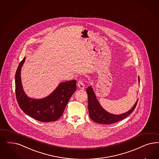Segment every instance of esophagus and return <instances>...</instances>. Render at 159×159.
I'll list each match as a JSON object with an SVG mask.
<instances>
[{
  "instance_id": "1",
  "label": "esophagus",
  "mask_w": 159,
  "mask_h": 159,
  "mask_svg": "<svg viewBox=\"0 0 159 159\" xmlns=\"http://www.w3.org/2000/svg\"><path fill=\"white\" fill-rule=\"evenodd\" d=\"M78 88H80V89H84V88H85V85H84V84L82 82V81L81 80H80V81H79L78 82Z\"/></svg>"
}]
</instances>
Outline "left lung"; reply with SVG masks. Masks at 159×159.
<instances>
[{
    "instance_id": "8db88e82",
    "label": "left lung",
    "mask_w": 159,
    "mask_h": 159,
    "mask_svg": "<svg viewBox=\"0 0 159 159\" xmlns=\"http://www.w3.org/2000/svg\"><path fill=\"white\" fill-rule=\"evenodd\" d=\"M138 81L139 85H140L139 76L138 77ZM87 92L88 98V111L89 117L93 122L100 124L109 125L122 120L132 113L138 101V99L133 107L129 110L128 112L120 115H115L108 112L102 107L98 101L96 95L91 85L87 88Z\"/></svg>"
}]
</instances>
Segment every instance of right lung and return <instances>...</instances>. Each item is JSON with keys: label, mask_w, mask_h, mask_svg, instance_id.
<instances>
[{"label": "right lung", "mask_w": 159, "mask_h": 159, "mask_svg": "<svg viewBox=\"0 0 159 159\" xmlns=\"http://www.w3.org/2000/svg\"><path fill=\"white\" fill-rule=\"evenodd\" d=\"M26 57L20 62L15 75L16 99L21 110L42 122L56 121L64 112L70 98L77 89L76 80L60 82L53 92L41 99L29 97L25 92L21 80V70Z\"/></svg>", "instance_id": "right-lung-1"}]
</instances>
